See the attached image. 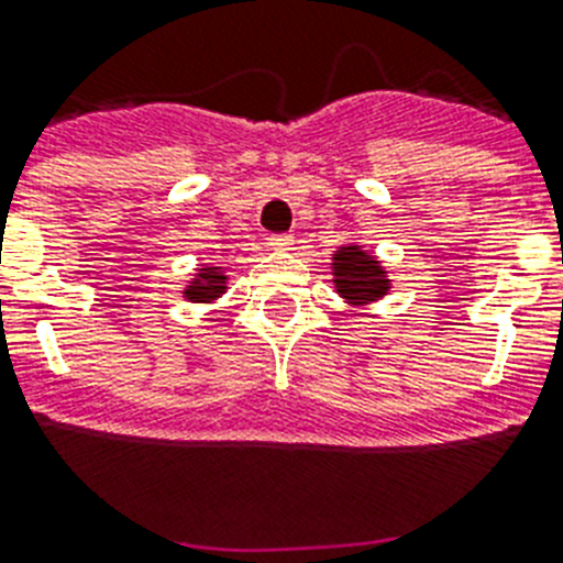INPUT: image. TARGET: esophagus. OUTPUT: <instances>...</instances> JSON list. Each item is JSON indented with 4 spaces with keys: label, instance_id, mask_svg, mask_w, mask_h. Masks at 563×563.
<instances>
[{
    "label": "esophagus",
    "instance_id": "obj_1",
    "mask_svg": "<svg viewBox=\"0 0 563 563\" xmlns=\"http://www.w3.org/2000/svg\"><path fill=\"white\" fill-rule=\"evenodd\" d=\"M292 242H296L292 233H273L271 236V247H276V251H290Z\"/></svg>",
    "mask_w": 563,
    "mask_h": 563
}]
</instances>
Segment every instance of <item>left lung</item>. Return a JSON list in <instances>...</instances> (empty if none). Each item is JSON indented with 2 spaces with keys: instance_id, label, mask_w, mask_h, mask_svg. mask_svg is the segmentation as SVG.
<instances>
[{
  "instance_id": "1",
  "label": "left lung",
  "mask_w": 563,
  "mask_h": 563,
  "mask_svg": "<svg viewBox=\"0 0 563 563\" xmlns=\"http://www.w3.org/2000/svg\"><path fill=\"white\" fill-rule=\"evenodd\" d=\"M332 282L338 296L352 307L372 305L391 287L380 262L361 245H343L332 253Z\"/></svg>"
}]
</instances>
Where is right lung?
I'll return each mask as SVG.
<instances>
[{"label": "right lung", "mask_w": 563, "mask_h": 563, "mask_svg": "<svg viewBox=\"0 0 563 563\" xmlns=\"http://www.w3.org/2000/svg\"><path fill=\"white\" fill-rule=\"evenodd\" d=\"M197 276L191 278L186 285V290H183V296L188 298V301H194V305H211L213 298H220L222 292L228 290V276L222 267H197Z\"/></svg>", "instance_id": "1"}]
</instances>
